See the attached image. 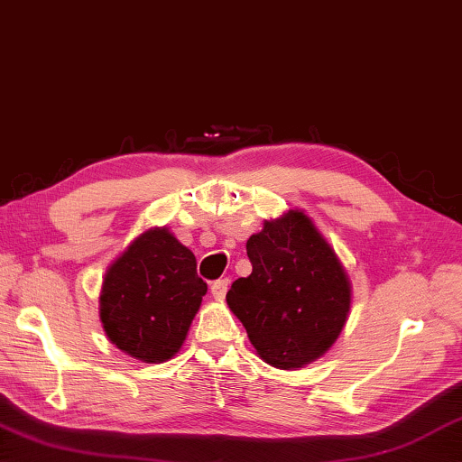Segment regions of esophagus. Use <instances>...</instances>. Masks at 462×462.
<instances>
[{
    "instance_id": "esophagus-1",
    "label": "esophagus",
    "mask_w": 462,
    "mask_h": 462,
    "mask_svg": "<svg viewBox=\"0 0 462 462\" xmlns=\"http://www.w3.org/2000/svg\"><path fill=\"white\" fill-rule=\"evenodd\" d=\"M228 287H230V281L228 279H217L212 282V295L214 299L222 300L226 297V292H228Z\"/></svg>"
}]
</instances>
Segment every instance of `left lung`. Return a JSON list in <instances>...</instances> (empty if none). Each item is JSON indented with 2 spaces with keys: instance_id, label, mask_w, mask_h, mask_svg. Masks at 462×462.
<instances>
[{
  "instance_id": "left-lung-1",
  "label": "left lung",
  "mask_w": 462,
  "mask_h": 462,
  "mask_svg": "<svg viewBox=\"0 0 462 462\" xmlns=\"http://www.w3.org/2000/svg\"><path fill=\"white\" fill-rule=\"evenodd\" d=\"M253 273L226 295L256 354L292 370L315 362L339 337L351 307L346 268L305 212L289 209L246 242Z\"/></svg>"
}]
</instances>
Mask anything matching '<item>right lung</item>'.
Wrapping results in <instances>:
<instances>
[{
	"label": "right lung",
	"instance_id": "obj_1",
	"mask_svg": "<svg viewBox=\"0 0 462 462\" xmlns=\"http://www.w3.org/2000/svg\"><path fill=\"white\" fill-rule=\"evenodd\" d=\"M196 256L167 228H151L106 268L100 323L108 341L145 364H162L186 341L208 284Z\"/></svg>",
	"mask_w": 462,
	"mask_h": 462
}]
</instances>
